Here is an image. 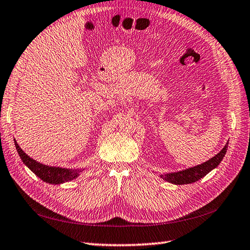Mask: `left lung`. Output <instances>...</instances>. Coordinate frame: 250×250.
<instances>
[{
	"mask_svg": "<svg viewBox=\"0 0 250 250\" xmlns=\"http://www.w3.org/2000/svg\"><path fill=\"white\" fill-rule=\"evenodd\" d=\"M228 146L229 143H227V145L224 146L223 149L219 153H216L214 157L209 159L208 161L199 164V166L188 167L186 169H183V171L174 173L161 174L160 177L168 183L175 184V185H186V184H191L199 181L200 178L206 176L207 174L219 166L223 160L225 153H227Z\"/></svg>",
	"mask_w": 250,
	"mask_h": 250,
	"instance_id": "obj_1",
	"label": "left lung"
}]
</instances>
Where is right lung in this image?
<instances>
[{
	"label": "right lung",
	"instance_id": "add662e5",
	"mask_svg": "<svg viewBox=\"0 0 250 250\" xmlns=\"http://www.w3.org/2000/svg\"><path fill=\"white\" fill-rule=\"evenodd\" d=\"M15 147L17 149V152L20 154L21 161L23 162L28 168L31 169L36 175L41 178L42 181L49 184H53V185H59V184H63L66 182H70L77 178L81 172L83 171V168H64L60 167H50L42 164L40 162L36 161L29 155H27L22 151V149L18 146L15 140Z\"/></svg>",
	"mask_w": 250,
	"mask_h": 250
}]
</instances>
